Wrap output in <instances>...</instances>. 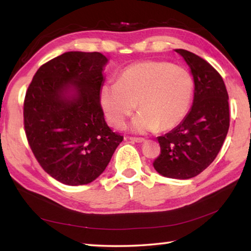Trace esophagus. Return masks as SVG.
I'll return each mask as SVG.
<instances>
[{
    "mask_svg": "<svg viewBox=\"0 0 251 251\" xmlns=\"http://www.w3.org/2000/svg\"><path fill=\"white\" fill-rule=\"evenodd\" d=\"M128 139L131 142H135V143H144V142H145V138H143V137H129Z\"/></svg>",
    "mask_w": 251,
    "mask_h": 251,
    "instance_id": "obj_1",
    "label": "esophagus"
}]
</instances>
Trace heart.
I'll return each instance as SVG.
<instances>
[{
	"mask_svg": "<svg viewBox=\"0 0 251 251\" xmlns=\"http://www.w3.org/2000/svg\"><path fill=\"white\" fill-rule=\"evenodd\" d=\"M194 94L192 75L184 67L164 61L136 63L122 72L117 82L101 85L100 100L106 118L120 127L137 107L131 122L136 131L171 129L184 120Z\"/></svg>",
	"mask_w": 251,
	"mask_h": 251,
	"instance_id": "heart-1",
	"label": "heart"
}]
</instances>
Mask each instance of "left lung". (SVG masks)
<instances>
[{
  "mask_svg": "<svg viewBox=\"0 0 251 251\" xmlns=\"http://www.w3.org/2000/svg\"><path fill=\"white\" fill-rule=\"evenodd\" d=\"M192 70L194 103L179 125L159 136L160 155L154 168L160 175L188 179L215 160L226 138L230 114L228 93L220 74L209 63L186 50H176Z\"/></svg>",
  "mask_w": 251,
  "mask_h": 251,
  "instance_id": "1",
  "label": "left lung"
}]
</instances>
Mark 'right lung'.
<instances>
[{
  "mask_svg": "<svg viewBox=\"0 0 251 251\" xmlns=\"http://www.w3.org/2000/svg\"><path fill=\"white\" fill-rule=\"evenodd\" d=\"M106 63L99 52L64 53L37 70L25 94L28 145L41 167L65 185L95 180L124 138L106 124L100 105Z\"/></svg>",
  "mask_w": 251,
  "mask_h": 251,
  "instance_id": "1",
  "label": "right lung"
}]
</instances>
